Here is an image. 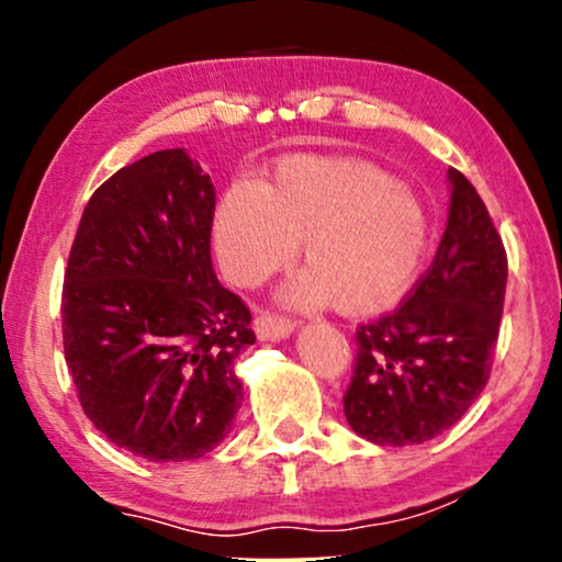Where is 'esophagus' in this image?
Returning a JSON list of instances; mask_svg holds the SVG:
<instances>
[{
    "mask_svg": "<svg viewBox=\"0 0 562 562\" xmlns=\"http://www.w3.org/2000/svg\"><path fill=\"white\" fill-rule=\"evenodd\" d=\"M291 329H294V325H291L289 319L279 317V314L258 312L256 335L260 337V340H281V337L291 335Z\"/></svg>",
    "mask_w": 562,
    "mask_h": 562,
    "instance_id": "34e87169",
    "label": "esophagus"
}]
</instances>
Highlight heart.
<instances>
[{
    "label": "heart",
    "mask_w": 562,
    "mask_h": 562,
    "mask_svg": "<svg viewBox=\"0 0 562 562\" xmlns=\"http://www.w3.org/2000/svg\"><path fill=\"white\" fill-rule=\"evenodd\" d=\"M302 243L310 271L291 283L294 304L333 299L363 314L396 302L417 276L425 212L404 183L352 158L294 156L260 189L235 183L214 210V245L229 279L256 286Z\"/></svg>",
    "instance_id": "obj_1"
}]
</instances>
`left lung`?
Segmentation results:
<instances>
[{
    "instance_id": "left-lung-1",
    "label": "left lung",
    "mask_w": 562,
    "mask_h": 562,
    "mask_svg": "<svg viewBox=\"0 0 562 562\" xmlns=\"http://www.w3.org/2000/svg\"><path fill=\"white\" fill-rule=\"evenodd\" d=\"M448 227L398 310L358 327L345 417L375 445H422L456 425L488 383L506 294V250L486 204L450 168Z\"/></svg>"
}]
</instances>
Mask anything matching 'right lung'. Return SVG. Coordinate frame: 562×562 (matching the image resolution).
I'll return each mask as SVG.
<instances>
[{"label":"right lung","instance_id":"1","mask_svg":"<svg viewBox=\"0 0 562 562\" xmlns=\"http://www.w3.org/2000/svg\"><path fill=\"white\" fill-rule=\"evenodd\" d=\"M212 217L210 173L158 150L91 194L68 256L60 317L81 409L153 463L206 456L243 402L235 360L256 333L214 276Z\"/></svg>","mask_w":562,"mask_h":562}]
</instances>
